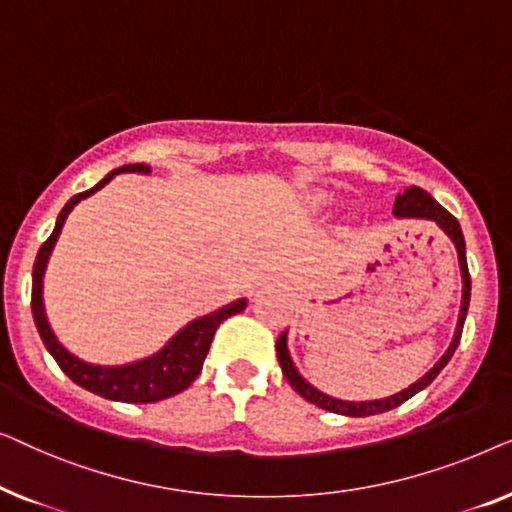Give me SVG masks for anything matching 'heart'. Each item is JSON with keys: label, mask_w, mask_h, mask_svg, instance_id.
Masks as SVG:
<instances>
[{"label": "heart", "mask_w": 512, "mask_h": 512, "mask_svg": "<svg viewBox=\"0 0 512 512\" xmlns=\"http://www.w3.org/2000/svg\"><path fill=\"white\" fill-rule=\"evenodd\" d=\"M319 200H326V198H319Z\"/></svg>", "instance_id": "1"}]
</instances>
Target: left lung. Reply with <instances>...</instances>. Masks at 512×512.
<instances>
[{
	"mask_svg": "<svg viewBox=\"0 0 512 512\" xmlns=\"http://www.w3.org/2000/svg\"><path fill=\"white\" fill-rule=\"evenodd\" d=\"M394 216L398 219H422V221H433L436 226L443 230V233L450 237L454 249H457V258H459V270H461V307H459V319H457V328H454V335H452V342L450 347L445 349V354L440 356V359L433 363V368L429 373L419 377L417 382H412L408 389L398 391L394 396H387V398H375V401H342V398H335V396H328L324 391L314 387L305 380L303 375L298 373L296 363L291 359V352H289V331H284L282 335L277 338V359H279V366H282V373L286 380L293 389L298 391L300 396L305 398V401H310L317 405L321 410H328V412H335V415H345V417H370V415H380V412H387V410H394L398 405L408 401L419 391L429 387V384L436 380L440 370L447 366V361L452 359L454 349L459 347V340H461V331H464V321H466V314H468V303H471V275H468V263H466V242H464V233H461V226L459 221L454 219V216L447 212L445 207H440L436 200L431 198L429 193L422 191V188L417 186H408L403 193L396 195V202H394Z\"/></svg>",
	"mask_w": 512,
	"mask_h": 512,
	"instance_id": "8db88e82",
	"label": "left lung"
}]
</instances>
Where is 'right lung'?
Returning <instances> with one entry per match:
<instances>
[{
    "label": "right lung",
    "mask_w": 512,
    "mask_h": 512,
    "mask_svg": "<svg viewBox=\"0 0 512 512\" xmlns=\"http://www.w3.org/2000/svg\"><path fill=\"white\" fill-rule=\"evenodd\" d=\"M116 174H151V167L144 163L116 167L114 172H109L107 177L100 181V184L90 188V191L74 195V198L62 207L51 237L41 244L37 261H34L32 317L46 349L51 352L53 359L58 361L62 373H65L74 384H79V387H83L86 391H93L97 396L109 398V401L156 403L191 387L195 377L200 375L202 363L207 359L209 345H212L216 328L221 326V321H226L228 317H233V314L242 312L244 307H247V298H237L233 303L219 307V310L202 314V317L188 321V324L184 328H179V331L174 333L172 338L158 349V352L144 356V359L121 363V366H100V363L83 361L76 354L69 352V349L58 340V335L53 333V328L48 324V317H46L44 275L48 268V258L53 254V247L55 242H58L69 212H72L81 200L90 198V195L107 186Z\"/></svg>",
    "instance_id": "add662e5"
}]
</instances>
